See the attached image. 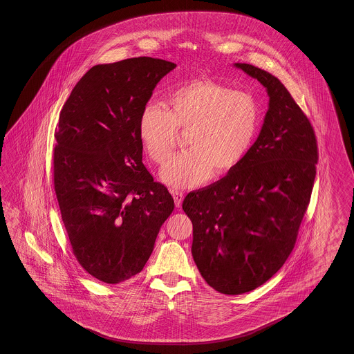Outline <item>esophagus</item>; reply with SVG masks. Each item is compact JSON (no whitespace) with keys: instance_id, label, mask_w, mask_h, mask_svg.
Wrapping results in <instances>:
<instances>
[{"instance_id":"1","label":"esophagus","mask_w":354,"mask_h":354,"mask_svg":"<svg viewBox=\"0 0 354 354\" xmlns=\"http://www.w3.org/2000/svg\"><path fill=\"white\" fill-rule=\"evenodd\" d=\"M171 192H172V195H174L176 206H177V207H180V205H182V201H183V194L180 192V191H176V189H172Z\"/></svg>"}]
</instances>
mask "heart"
<instances>
[{
    "instance_id": "b5f03b06",
    "label": "heart",
    "mask_w": 354,
    "mask_h": 354,
    "mask_svg": "<svg viewBox=\"0 0 354 354\" xmlns=\"http://www.w3.org/2000/svg\"><path fill=\"white\" fill-rule=\"evenodd\" d=\"M259 125L256 98L211 78H198L171 91L165 110L144 106L138 133L148 157L166 165L187 133V151L162 172L167 185L195 187L211 174H229L248 153Z\"/></svg>"
}]
</instances>
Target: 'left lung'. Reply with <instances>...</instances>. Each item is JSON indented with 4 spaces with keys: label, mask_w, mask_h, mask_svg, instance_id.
<instances>
[{
    "label": "left lung",
    "mask_w": 354,
    "mask_h": 354,
    "mask_svg": "<svg viewBox=\"0 0 354 354\" xmlns=\"http://www.w3.org/2000/svg\"><path fill=\"white\" fill-rule=\"evenodd\" d=\"M234 67L267 91L263 125L233 171L182 203L194 225L196 266L209 286L225 295L256 290L286 262L317 163L313 127L279 78L247 63Z\"/></svg>",
    "instance_id": "obj_1"
}]
</instances>
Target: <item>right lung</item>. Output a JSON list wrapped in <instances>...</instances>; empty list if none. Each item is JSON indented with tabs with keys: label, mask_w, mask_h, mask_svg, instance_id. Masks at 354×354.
I'll return each mask as SVG.
<instances>
[{
	"label": "right lung",
	"mask_w": 354,
	"mask_h": 354,
	"mask_svg": "<svg viewBox=\"0 0 354 354\" xmlns=\"http://www.w3.org/2000/svg\"><path fill=\"white\" fill-rule=\"evenodd\" d=\"M176 64L139 57L97 64L60 111L54 188L77 261L105 283L142 271L174 197L143 165L139 116Z\"/></svg>",
	"instance_id": "add662e5"
}]
</instances>
